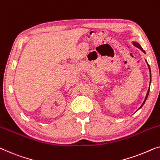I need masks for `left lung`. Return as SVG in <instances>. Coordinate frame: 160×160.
I'll list each match as a JSON object with an SVG mask.
<instances>
[{
    "instance_id": "8db88e82",
    "label": "left lung",
    "mask_w": 160,
    "mask_h": 160,
    "mask_svg": "<svg viewBox=\"0 0 160 160\" xmlns=\"http://www.w3.org/2000/svg\"><path fill=\"white\" fill-rule=\"evenodd\" d=\"M133 45L136 46V47H137L138 48H139V49L142 50V51L143 52H144V53H146L145 52V51L144 50H143V48L141 47V46L139 45V44L138 43H136V42H133ZM148 64V63H147ZM148 67H149V72H150V83H151V69H150V67H149V64H148ZM149 89H150V87L149 88V89H148V92H147V95H146V97H145V99H144V101H143V102L142 103V105H141V107L139 108V109L140 108H142V107H143V105H144V103H145V102H146V100H147V97H148V95H149ZM139 109H138V110H139Z\"/></svg>"
}]
</instances>
